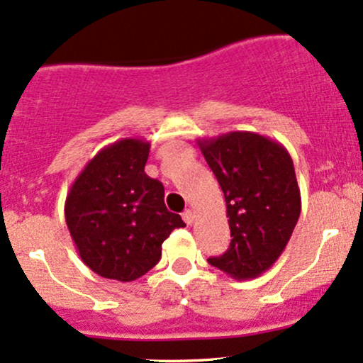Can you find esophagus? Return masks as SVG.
I'll return each instance as SVG.
<instances>
[{"mask_svg": "<svg viewBox=\"0 0 363 363\" xmlns=\"http://www.w3.org/2000/svg\"><path fill=\"white\" fill-rule=\"evenodd\" d=\"M182 218H183V221H185L186 225H192L194 220H196V214H194L192 209H186V211H183Z\"/></svg>", "mask_w": 363, "mask_h": 363, "instance_id": "1", "label": "esophagus"}]
</instances>
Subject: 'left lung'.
Instances as JSON below:
<instances>
[{"instance_id": "obj_1", "label": "left lung", "mask_w": 363, "mask_h": 363, "mask_svg": "<svg viewBox=\"0 0 363 363\" xmlns=\"http://www.w3.org/2000/svg\"><path fill=\"white\" fill-rule=\"evenodd\" d=\"M227 204L230 247L209 264L237 280L256 279L279 259L301 213L289 152L251 131L197 140Z\"/></svg>"}]
</instances>
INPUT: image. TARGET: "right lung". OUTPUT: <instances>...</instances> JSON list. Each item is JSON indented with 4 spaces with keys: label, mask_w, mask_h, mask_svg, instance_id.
Returning a JSON list of instances; mask_svg holds the SVG:
<instances>
[{
    "label": "right lung",
    "mask_w": 363,
    "mask_h": 363,
    "mask_svg": "<svg viewBox=\"0 0 363 363\" xmlns=\"http://www.w3.org/2000/svg\"><path fill=\"white\" fill-rule=\"evenodd\" d=\"M150 143L123 138L84 166L65 199V221L86 267L105 279L131 282L161 259L162 242L185 227L167 211L164 186L147 177Z\"/></svg>",
    "instance_id": "obj_1"
}]
</instances>
